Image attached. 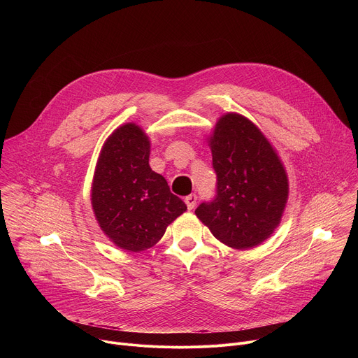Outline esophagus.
Here are the masks:
<instances>
[{"mask_svg": "<svg viewBox=\"0 0 358 358\" xmlns=\"http://www.w3.org/2000/svg\"><path fill=\"white\" fill-rule=\"evenodd\" d=\"M184 201H185V203H187L188 210H192V208L195 207V203H196V195H195V194H189V195H187V196L184 198Z\"/></svg>", "mask_w": 358, "mask_h": 358, "instance_id": "1", "label": "esophagus"}]
</instances>
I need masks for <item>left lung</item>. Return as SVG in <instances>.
<instances>
[{"label": "left lung", "instance_id": "1", "mask_svg": "<svg viewBox=\"0 0 358 358\" xmlns=\"http://www.w3.org/2000/svg\"><path fill=\"white\" fill-rule=\"evenodd\" d=\"M208 143L217 194L199 203L195 215L229 248L258 246L273 234L286 207L283 164L264 133L238 113L224 115Z\"/></svg>", "mask_w": 358, "mask_h": 358}]
</instances>
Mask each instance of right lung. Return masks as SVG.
Wrapping results in <instances>:
<instances>
[{
	"label": "right lung",
	"instance_id": "1",
	"mask_svg": "<svg viewBox=\"0 0 358 358\" xmlns=\"http://www.w3.org/2000/svg\"><path fill=\"white\" fill-rule=\"evenodd\" d=\"M150 140L134 123L116 129L101 147L92 184L94 217L119 248L155 246L187 206L148 164Z\"/></svg>",
	"mask_w": 358,
	"mask_h": 358
}]
</instances>
